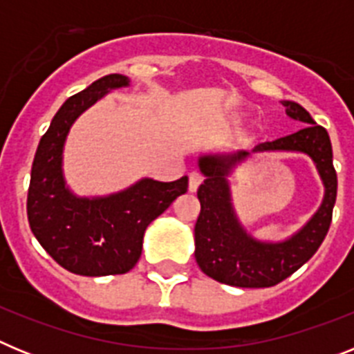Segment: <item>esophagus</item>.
Instances as JSON below:
<instances>
[{"label":"esophagus","mask_w":354,"mask_h":354,"mask_svg":"<svg viewBox=\"0 0 354 354\" xmlns=\"http://www.w3.org/2000/svg\"><path fill=\"white\" fill-rule=\"evenodd\" d=\"M202 184V175L196 174V171H192L189 174V183H187V189L192 193H195L198 189V186Z\"/></svg>","instance_id":"obj_1"}]
</instances>
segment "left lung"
<instances>
[{
	"label": "left lung",
	"instance_id": "8db88e82",
	"mask_svg": "<svg viewBox=\"0 0 354 354\" xmlns=\"http://www.w3.org/2000/svg\"><path fill=\"white\" fill-rule=\"evenodd\" d=\"M287 115L306 124L298 133L274 142L259 143L253 152L290 150L303 152L314 159L324 184V200L310 221L283 243H262L253 239L237 221L230 202L227 175L237 162L250 156L209 154L198 159L204 184H200V214L195 225L196 264L216 282L232 287H273L298 271L317 252L328 234L337 198V171L328 131L317 126L303 106L283 101Z\"/></svg>",
	"mask_w": 354,
	"mask_h": 354
}]
</instances>
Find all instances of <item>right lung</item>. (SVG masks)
I'll list each match as a JSON object with an SVG mask.
<instances>
[{"label":"right lung","instance_id":"right-lung-1","mask_svg":"<svg viewBox=\"0 0 354 354\" xmlns=\"http://www.w3.org/2000/svg\"><path fill=\"white\" fill-rule=\"evenodd\" d=\"M127 84L126 76L109 74L68 97L40 138L31 167L26 204L31 232L62 268L83 277L133 270L145 228L187 192V177L174 183L142 179L102 198H80L65 187L62 152L72 122L109 90Z\"/></svg>","mask_w":354,"mask_h":354}]
</instances>
